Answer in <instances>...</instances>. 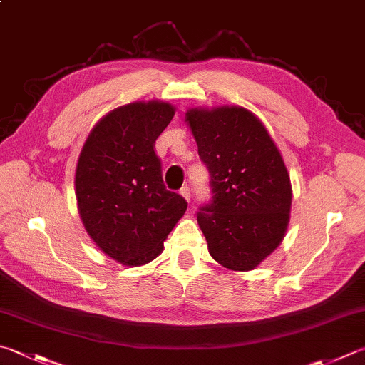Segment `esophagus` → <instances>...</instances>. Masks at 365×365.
<instances>
[{
  "label": "esophagus",
  "mask_w": 365,
  "mask_h": 365,
  "mask_svg": "<svg viewBox=\"0 0 365 365\" xmlns=\"http://www.w3.org/2000/svg\"><path fill=\"white\" fill-rule=\"evenodd\" d=\"M181 195L185 198V200H187V202H190V187H189V185H182V187H181Z\"/></svg>",
  "instance_id": "1"
}]
</instances>
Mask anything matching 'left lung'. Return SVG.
<instances>
[{
	"label": "left lung",
	"mask_w": 365,
	"mask_h": 365,
	"mask_svg": "<svg viewBox=\"0 0 365 365\" xmlns=\"http://www.w3.org/2000/svg\"><path fill=\"white\" fill-rule=\"evenodd\" d=\"M210 171L211 200L197 221L212 259L252 270L277 250L291 211V180L277 144L256 115L240 106L185 114Z\"/></svg>",
	"instance_id": "1"
}]
</instances>
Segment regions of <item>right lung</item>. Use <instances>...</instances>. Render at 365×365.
Instances as JSON below:
<instances>
[{"mask_svg": "<svg viewBox=\"0 0 365 365\" xmlns=\"http://www.w3.org/2000/svg\"><path fill=\"white\" fill-rule=\"evenodd\" d=\"M175 115L170 103H130L88 135L76 168V198L88 235L123 265H144L187 210L167 190L155 140Z\"/></svg>", "mask_w": 365, "mask_h": 365, "instance_id": "right-lung-1", "label": "right lung"}]
</instances>
